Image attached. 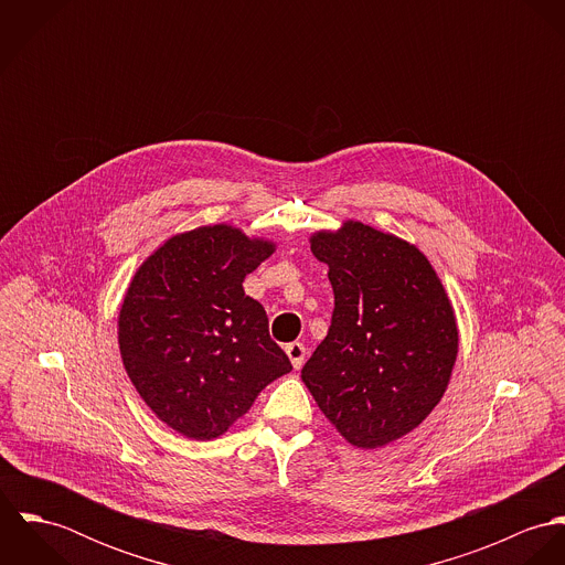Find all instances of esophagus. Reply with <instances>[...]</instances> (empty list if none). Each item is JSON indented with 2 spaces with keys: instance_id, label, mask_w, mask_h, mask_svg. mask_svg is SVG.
<instances>
[{
  "instance_id": "34e87169",
  "label": "esophagus",
  "mask_w": 565,
  "mask_h": 565,
  "mask_svg": "<svg viewBox=\"0 0 565 565\" xmlns=\"http://www.w3.org/2000/svg\"><path fill=\"white\" fill-rule=\"evenodd\" d=\"M285 352H287V356H289L291 365H294L296 370H300V367H302V363H305V356H307V348H305V343H300V341L287 343V345H285Z\"/></svg>"
}]
</instances>
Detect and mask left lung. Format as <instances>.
<instances>
[{"label": "left lung", "mask_w": 565, "mask_h": 565, "mask_svg": "<svg viewBox=\"0 0 565 565\" xmlns=\"http://www.w3.org/2000/svg\"><path fill=\"white\" fill-rule=\"evenodd\" d=\"M328 265L334 311L302 381L337 433L383 448L444 398L459 352L450 298L417 245L345 220L311 235Z\"/></svg>", "instance_id": "8db88e82"}]
</instances>
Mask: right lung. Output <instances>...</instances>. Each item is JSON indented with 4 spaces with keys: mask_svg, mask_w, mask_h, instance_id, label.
Masks as SVG:
<instances>
[{
    "mask_svg": "<svg viewBox=\"0 0 565 565\" xmlns=\"http://www.w3.org/2000/svg\"><path fill=\"white\" fill-rule=\"evenodd\" d=\"M274 249L231 224L200 226L159 245L128 285L117 320L124 367L150 411L189 439L224 435L291 372L265 309L243 291Z\"/></svg>",
    "mask_w": 565,
    "mask_h": 565,
    "instance_id": "add662e5",
    "label": "right lung"
}]
</instances>
